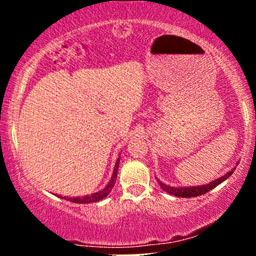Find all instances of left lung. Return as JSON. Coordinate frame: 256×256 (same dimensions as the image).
<instances>
[{"mask_svg":"<svg viewBox=\"0 0 256 256\" xmlns=\"http://www.w3.org/2000/svg\"><path fill=\"white\" fill-rule=\"evenodd\" d=\"M236 168V167H234ZM234 170H231L230 172L226 173L225 176H222V178L216 179V180L210 182V184H204V185H200V186H190V188H173V186H168V185L161 183L158 182L160 186L162 188L164 192L171 194L173 196H177V198H195V196H200V195H204V194L208 192L210 190L214 189L216 185H219L220 183L226 180L230 176L234 173Z\"/></svg>","mask_w":256,"mask_h":256,"instance_id":"1","label":"left lung"}]
</instances>
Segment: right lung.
I'll use <instances>...</instances> for the list:
<instances>
[{
  "instance_id": "add662e5",
  "label": "right lung",
  "mask_w": 256,
  "mask_h": 256,
  "mask_svg": "<svg viewBox=\"0 0 256 256\" xmlns=\"http://www.w3.org/2000/svg\"><path fill=\"white\" fill-rule=\"evenodd\" d=\"M118 166H119V158L116 161V165L114 167V172H113V177H112L110 182L108 183L107 186L104 189H102L101 192L91 194V195H86V196H82V198H66V196H61V198L67 200L70 202H74V204H91V202H98L100 200L104 198L110 192L112 188L114 186V182L116 179V173H118Z\"/></svg>"
}]
</instances>
